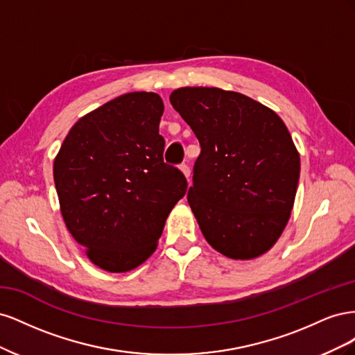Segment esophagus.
<instances>
[{"label": "esophagus", "instance_id": "34e87169", "mask_svg": "<svg viewBox=\"0 0 355 355\" xmlns=\"http://www.w3.org/2000/svg\"><path fill=\"white\" fill-rule=\"evenodd\" d=\"M179 168H180V171H182V173H184V175H185V178L188 179V178H189V175H191V168H189V166L184 163V164H180V166H179Z\"/></svg>", "mask_w": 355, "mask_h": 355}]
</instances>
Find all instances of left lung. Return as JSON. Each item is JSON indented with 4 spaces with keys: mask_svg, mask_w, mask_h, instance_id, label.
Wrapping results in <instances>:
<instances>
[{
    "mask_svg": "<svg viewBox=\"0 0 355 355\" xmlns=\"http://www.w3.org/2000/svg\"><path fill=\"white\" fill-rule=\"evenodd\" d=\"M170 102L201 146L188 202L204 239L231 259L263 254L286 228L299 182L286 124L265 105L216 87H182Z\"/></svg>",
    "mask_w": 355,
    "mask_h": 355,
    "instance_id": "left-lung-1",
    "label": "left lung"
}]
</instances>
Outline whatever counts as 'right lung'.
<instances>
[{"instance_id": "1", "label": "right lung", "mask_w": 355, "mask_h": 355, "mask_svg": "<svg viewBox=\"0 0 355 355\" xmlns=\"http://www.w3.org/2000/svg\"><path fill=\"white\" fill-rule=\"evenodd\" d=\"M163 112L157 93L118 96L80 118L55 158L63 220L105 271L144 263L187 192L184 173L164 163L166 142L158 133Z\"/></svg>"}]
</instances>
